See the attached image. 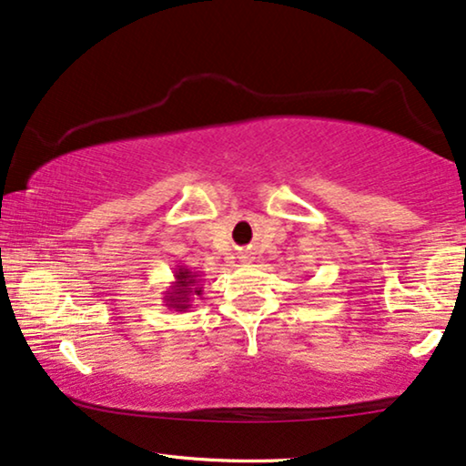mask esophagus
Wrapping results in <instances>:
<instances>
[{
	"mask_svg": "<svg viewBox=\"0 0 466 466\" xmlns=\"http://www.w3.org/2000/svg\"><path fill=\"white\" fill-rule=\"evenodd\" d=\"M245 259V262H251V258H243Z\"/></svg>",
	"mask_w": 466,
	"mask_h": 466,
	"instance_id": "34e87169",
	"label": "esophagus"
}]
</instances>
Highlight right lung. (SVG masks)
Instances as JSON below:
<instances>
[{
    "mask_svg": "<svg viewBox=\"0 0 466 466\" xmlns=\"http://www.w3.org/2000/svg\"><path fill=\"white\" fill-rule=\"evenodd\" d=\"M191 296H202V275L178 266L175 270V281L164 296L166 307L175 309V311H187L191 307Z\"/></svg>",
    "mask_w": 466,
    "mask_h": 466,
    "instance_id": "add662e5",
    "label": "right lung"
}]
</instances>
